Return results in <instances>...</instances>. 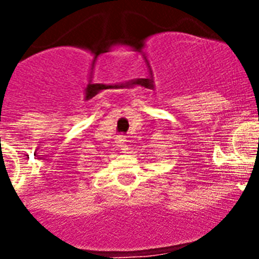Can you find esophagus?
<instances>
[{
    "label": "esophagus",
    "mask_w": 259,
    "mask_h": 259,
    "mask_svg": "<svg viewBox=\"0 0 259 259\" xmlns=\"http://www.w3.org/2000/svg\"><path fill=\"white\" fill-rule=\"evenodd\" d=\"M115 142H117L118 148H119V149H121L123 153H127V150L129 149H127V146H126V140L123 136H118L117 140H115Z\"/></svg>",
    "instance_id": "obj_1"
}]
</instances>
